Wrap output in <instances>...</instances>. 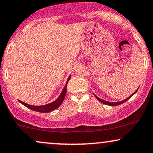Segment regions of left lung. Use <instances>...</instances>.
I'll list each match as a JSON object with an SVG mask.
<instances>
[{
    "label": "left lung",
    "mask_w": 153,
    "mask_h": 153,
    "mask_svg": "<svg viewBox=\"0 0 153 153\" xmlns=\"http://www.w3.org/2000/svg\"><path fill=\"white\" fill-rule=\"evenodd\" d=\"M138 90V89H137ZM137 91H136L135 93H133V94H132L131 96H130V97H128V98L127 99H126V100H123V101H120V102H108V101H105V100H102V99H100V98H99L97 96H96V95H95V97H96V98L97 99V100H98L99 101H100V102H102V103H103V104H105V105H111V106H115V105H120V104H123V102H126L127 100H128V99H130V97H131L132 95H133L134 94H135V93H136V92L137 91Z\"/></svg>",
    "instance_id": "obj_1"
}]
</instances>
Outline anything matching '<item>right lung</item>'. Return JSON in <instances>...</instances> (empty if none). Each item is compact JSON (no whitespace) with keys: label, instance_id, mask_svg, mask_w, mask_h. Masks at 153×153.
Instances as JSON below:
<instances>
[{"label":"right lung","instance_id":"add662e5","mask_svg":"<svg viewBox=\"0 0 153 153\" xmlns=\"http://www.w3.org/2000/svg\"><path fill=\"white\" fill-rule=\"evenodd\" d=\"M71 79V75L69 76L67 82H66L65 86L64 87L63 90H62L61 94L60 95V96L58 97V98L56 100H55L54 102H51V103L45 105H40V106H35V105H28L27 103H25V102H22V101L19 100V102H21L25 105L27 108H28L29 109L34 110V111H37V112H40V113H49V112L53 111V110H56V108H58L60 105L62 104V101H63L64 98H65V95H66V92H67V84L69 80Z\"/></svg>","mask_w":153,"mask_h":153}]
</instances>
